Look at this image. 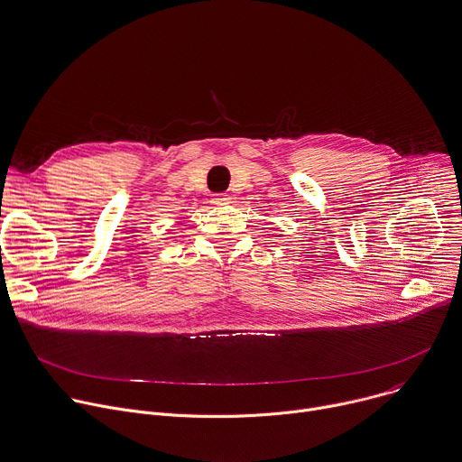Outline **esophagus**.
Masks as SVG:
<instances>
[{
	"mask_svg": "<svg viewBox=\"0 0 462 462\" xmlns=\"http://www.w3.org/2000/svg\"><path fill=\"white\" fill-rule=\"evenodd\" d=\"M212 203L217 205V207H225V205L230 203V198H228L226 194H216V196L212 198Z\"/></svg>",
	"mask_w": 462,
	"mask_h": 462,
	"instance_id": "esophagus-1",
	"label": "esophagus"
}]
</instances>
